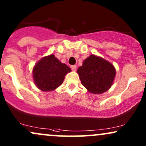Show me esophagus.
<instances>
[{"instance_id":"1","label":"esophagus","mask_w":146,"mask_h":146,"mask_svg":"<svg viewBox=\"0 0 146 146\" xmlns=\"http://www.w3.org/2000/svg\"><path fill=\"white\" fill-rule=\"evenodd\" d=\"M71 68H72V70H73V71H76V66H71Z\"/></svg>"}]
</instances>
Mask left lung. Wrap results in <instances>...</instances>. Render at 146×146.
I'll return each instance as SVG.
<instances>
[{"mask_svg": "<svg viewBox=\"0 0 146 146\" xmlns=\"http://www.w3.org/2000/svg\"><path fill=\"white\" fill-rule=\"evenodd\" d=\"M77 73L82 85L92 94H100L109 90L115 76L114 66L107 60L92 54L84 60Z\"/></svg>", "mask_w": 146, "mask_h": 146, "instance_id": "obj_1", "label": "left lung"}]
</instances>
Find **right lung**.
<instances>
[{
  "mask_svg": "<svg viewBox=\"0 0 146 146\" xmlns=\"http://www.w3.org/2000/svg\"><path fill=\"white\" fill-rule=\"evenodd\" d=\"M71 69L62 63L54 54L44 56L33 69L34 83L37 88L44 92L53 91L63 83L66 74Z\"/></svg>",
  "mask_w": 146,
  "mask_h": 146,
  "instance_id": "add662e5",
  "label": "right lung"
}]
</instances>
